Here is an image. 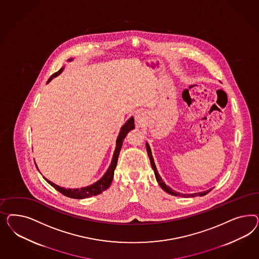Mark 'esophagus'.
Masks as SVG:
<instances>
[{
	"instance_id": "esophagus-1",
	"label": "esophagus",
	"mask_w": 259,
	"mask_h": 259,
	"mask_svg": "<svg viewBox=\"0 0 259 259\" xmlns=\"http://www.w3.org/2000/svg\"><path fill=\"white\" fill-rule=\"evenodd\" d=\"M142 114L141 113H138L137 115H136V121H138L139 123H141V121H142Z\"/></svg>"
}]
</instances>
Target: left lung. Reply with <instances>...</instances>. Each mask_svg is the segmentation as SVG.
I'll return each instance as SVG.
<instances>
[{"label": "left lung", "mask_w": 259, "mask_h": 259, "mask_svg": "<svg viewBox=\"0 0 259 259\" xmlns=\"http://www.w3.org/2000/svg\"><path fill=\"white\" fill-rule=\"evenodd\" d=\"M146 149H147V153H148V156H149L150 158V162H151L152 168H153V170H154V172H155V176H156V179H157V182H158L159 186H160L161 188L163 189L165 192H167L168 194H171V195H172V196H187V197H193V196H205V195H206V194H208L210 191H212V189H210V190H208V191H205V192H201V193H196V194H191V195H183V194H180V193H177V192L172 191V189L170 188V187H168V186L165 184L164 182H163V181L161 180V178L159 177V175H158V172H157V168H156V165H155V162H154V158H153V156H152V152H151V149H150V146L148 143H146Z\"/></svg>", "instance_id": "1"}]
</instances>
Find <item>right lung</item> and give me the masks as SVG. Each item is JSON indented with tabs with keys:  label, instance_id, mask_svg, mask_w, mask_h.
<instances>
[{
	"label": "right lung",
	"instance_id": "1",
	"mask_svg": "<svg viewBox=\"0 0 259 259\" xmlns=\"http://www.w3.org/2000/svg\"><path fill=\"white\" fill-rule=\"evenodd\" d=\"M63 70V68H61L58 72L54 73L50 78H48L47 82H49L51 80V78H55L56 76H58L59 74L62 73V71ZM135 128V123H134V118H131L127 122L125 123V125L123 126L121 128V131L118 135V140H117V146H116V150H115V153H114V156H113V159H112V162L110 165L107 172H105V175L102 177V179L98 182L94 183L93 185H90V186H87V187H83V188L80 189H65L63 187H60L58 185H56L55 183L51 182V181H48L46 179V181L54 188L59 191L61 194H63V196H68L71 198H76V199H81V198H87V197H90V196H97L99 194L102 193L103 191H105L106 189L109 187L113 181V178H114V171H115V168L117 166L118 163V155H119V152L121 149V146H122V142L123 140L126 137L127 133Z\"/></svg>",
	"mask_w": 259,
	"mask_h": 259
}]
</instances>
